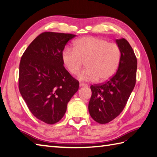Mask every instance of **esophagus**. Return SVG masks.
Instances as JSON below:
<instances>
[{"instance_id": "obj_1", "label": "esophagus", "mask_w": 157, "mask_h": 157, "mask_svg": "<svg viewBox=\"0 0 157 157\" xmlns=\"http://www.w3.org/2000/svg\"><path fill=\"white\" fill-rule=\"evenodd\" d=\"M80 86H81V87H87L88 85L87 84H85V83L81 82V83H80Z\"/></svg>"}]
</instances>
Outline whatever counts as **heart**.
<instances>
[{"instance_id":"heart-1","label":"heart","mask_w":157,"mask_h":157,"mask_svg":"<svg viewBox=\"0 0 157 157\" xmlns=\"http://www.w3.org/2000/svg\"><path fill=\"white\" fill-rule=\"evenodd\" d=\"M121 50L118 44L104 38L86 36L75 40L73 48L66 47L62 53L63 66L72 75H77L85 62L86 68L79 73L81 81H104L119 68Z\"/></svg>"}]
</instances>
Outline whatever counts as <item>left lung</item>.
Instances as JSON below:
<instances>
[{
    "mask_svg": "<svg viewBox=\"0 0 157 157\" xmlns=\"http://www.w3.org/2000/svg\"><path fill=\"white\" fill-rule=\"evenodd\" d=\"M121 50V59L117 72L108 81L91 86L92 95L89 112L97 123L105 124L119 116L135 87L137 58L132 47L124 38L117 39Z\"/></svg>",
    "mask_w": 157,
    "mask_h": 157,
    "instance_id": "left-lung-1",
    "label": "left lung"
}]
</instances>
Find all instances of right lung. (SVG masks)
<instances>
[{"label": "right lung", "mask_w": 157, "mask_h": 157, "mask_svg": "<svg viewBox=\"0 0 157 157\" xmlns=\"http://www.w3.org/2000/svg\"><path fill=\"white\" fill-rule=\"evenodd\" d=\"M72 34L45 32L35 38L22 56L19 89L28 109L43 122L62 119L79 82L63 65L62 53Z\"/></svg>", "instance_id": "obj_1"}]
</instances>
